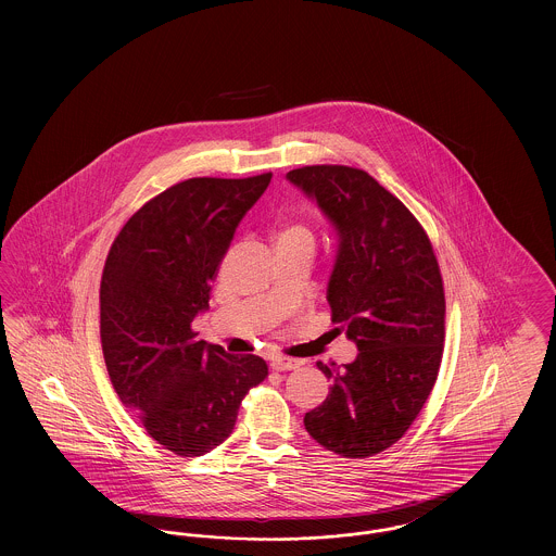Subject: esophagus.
<instances>
[{
  "mask_svg": "<svg viewBox=\"0 0 556 556\" xmlns=\"http://www.w3.org/2000/svg\"><path fill=\"white\" fill-rule=\"evenodd\" d=\"M300 367V363L298 361H293V358H286V356H275L273 361H270V369L273 370H293Z\"/></svg>",
  "mask_w": 556,
  "mask_h": 556,
  "instance_id": "34e87169",
  "label": "esophagus"
}]
</instances>
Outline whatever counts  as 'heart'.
<instances>
[{"label":"heart","instance_id":"heart-1","mask_svg":"<svg viewBox=\"0 0 556 556\" xmlns=\"http://www.w3.org/2000/svg\"><path fill=\"white\" fill-rule=\"evenodd\" d=\"M290 241H315L313 231L306 225L300 223H288L281 225L275 233V243H290Z\"/></svg>","mask_w":556,"mask_h":556}]
</instances>
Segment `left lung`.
<instances>
[{"label": "left lung", "instance_id": "8db88e82", "mask_svg": "<svg viewBox=\"0 0 556 556\" xmlns=\"http://www.w3.org/2000/svg\"><path fill=\"white\" fill-rule=\"evenodd\" d=\"M286 177L336 229L327 302L358 348L342 367L317 363L333 383L304 427L323 448L367 458L406 433L438 379L446 315L440 266L419 220L369 173L320 164Z\"/></svg>", "mask_w": 556, "mask_h": 556}]
</instances>
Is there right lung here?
Masks as SVG:
<instances>
[{
    "mask_svg": "<svg viewBox=\"0 0 556 556\" xmlns=\"http://www.w3.org/2000/svg\"><path fill=\"white\" fill-rule=\"evenodd\" d=\"M270 177L168 187L132 214L108 252L100 336L110 381L146 431L179 456L223 444L241 400L268 375L261 356L198 340L191 323L208 311L218 265Z\"/></svg>",
    "mask_w": 556,
    "mask_h": 556,
    "instance_id": "add662e5",
    "label": "right lung"
}]
</instances>
